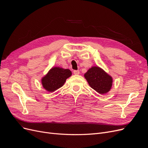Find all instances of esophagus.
Returning <instances> with one entry per match:
<instances>
[{
  "instance_id": "34e87169",
  "label": "esophagus",
  "mask_w": 148,
  "mask_h": 148,
  "mask_svg": "<svg viewBox=\"0 0 148 148\" xmlns=\"http://www.w3.org/2000/svg\"><path fill=\"white\" fill-rule=\"evenodd\" d=\"M73 73H74L75 75H79V70H74V71H73Z\"/></svg>"
}]
</instances>
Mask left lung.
I'll return each instance as SVG.
<instances>
[{"instance_id": "obj_1", "label": "left lung", "mask_w": 148, "mask_h": 148, "mask_svg": "<svg viewBox=\"0 0 148 148\" xmlns=\"http://www.w3.org/2000/svg\"><path fill=\"white\" fill-rule=\"evenodd\" d=\"M84 78L93 89L101 95L110 91L112 86V78L99 66H92L84 74Z\"/></svg>"}]
</instances>
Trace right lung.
Wrapping results in <instances>:
<instances>
[{"instance_id":"right-lung-1","label":"right lung","mask_w":148,"mask_h":148,"mask_svg":"<svg viewBox=\"0 0 148 148\" xmlns=\"http://www.w3.org/2000/svg\"><path fill=\"white\" fill-rule=\"evenodd\" d=\"M71 75V71L69 69L53 67L42 78V86L46 91L53 92L63 86L66 79Z\"/></svg>"}]
</instances>
